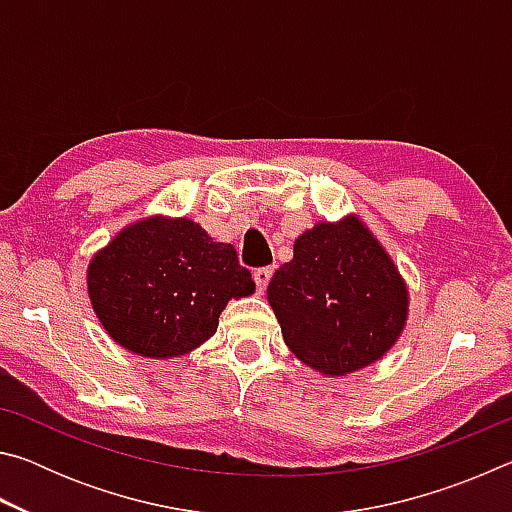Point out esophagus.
Returning <instances> with one entry per match:
<instances>
[{"instance_id":"esophagus-1","label":"esophagus","mask_w":512,"mask_h":512,"mask_svg":"<svg viewBox=\"0 0 512 512\" xmlns=\"http://www.w3.org/2000/svg\"><path fill=\"white\" fill-rule=\"evenodd\" d=\"M271 277H273V268H271V266L255 268V273H253V280H255L259 291H264V289L268 287V282H271Z\"/></svg>"}]
</instances>
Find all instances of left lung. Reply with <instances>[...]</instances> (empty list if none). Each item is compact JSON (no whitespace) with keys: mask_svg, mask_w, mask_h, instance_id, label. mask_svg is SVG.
I'll use <instances>...</instances> for the list:
<instances>
[{"mask_svg":"<svg viewBox=\"0 0 512 512\" xmlns=\"http://www.w3.org/2000/svg\"><path fill=\"white\" fill-rule=\"evenodd\" d=\"M266 293L289 350L336 377L384 357L409 307L393 259L354 216L302 232Z\"/></svg>","mask_w":512,"mask_h":512,"instance_id":"8db88e82","label":"left lung"}]
</instances>
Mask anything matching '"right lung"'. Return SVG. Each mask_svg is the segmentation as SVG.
I'll use <instances>...</instances> for the list:
<instances>
[{
	"label": "right lung",
	"mask_w": 512,
	"mask_h": 512,
	"mask_svg": "<svg viewBox=\"0 0 512 512\" xmlns=\"http://www.w3.org/2000/svg\"><path fill=\"white\" fill-rule=\"evenodd\" d=\"M88 291L121 348L169 359L192 352L219 327L230 298L255 291L232 244L189 219L137 221L90 262Z\"/></svg>",
	"instance_id": "right-lung-1"
}]
</instances>
